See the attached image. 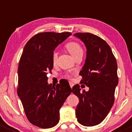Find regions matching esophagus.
<instances>
[{"mask_svg":"<svg viewBox=\"0 0 132 132\" xmlns=\"http://www.w3.org/2000/svg\"><path fill=\"white\" fill-rule=\"evenodd\" d=\"M70 87H71V88H72V87H73V85H73V83H71V82H70Z\"/></svg>","mask_w":132,"mask_h":132,"instance_id":"34e87169","label":"esophagus"}]
</instances>
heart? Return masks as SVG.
Wrapping results in <instances>:
<instances>
[{
    "label": "heart",
    "instance_id": "heart-1",
    "mask_svg": "<svg viewBox=\"0 0 132 132\" xmlns=\"http://www.w3.org/2000/svg\"><path fill=\"white\" fill-rule=\"evenodd\" d=\"M65 47L73 58H76L79 55L83 54V50L82 49V47L79 43L76 42H70L67 43L65 45ZM57 58V52L54 51L52 53V61L54 64L56 62Z\"/></svg>",
    "mask_w": 132,
    "mask_h": 132
}]
</instances>
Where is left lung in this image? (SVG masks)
I'll return each instance as SVG.
<instances>
[{
	"mask_svg": "<svg viewBox=\"0 0 132 132\" xmlns=\"http://www.w3.org/2000/svg\"><path fill=\"white\" fill-rule=\"evenodd\" d=\"M87 47V57L79 75L81 83L89 87L86 92L79 85L72 92L79 99L76 109L77 121L85 126H94L106 117L114 102V91L118 84L117 63L108 43L89 32H78Z\"/></svg>",
	"mask_w": 132,
	"mask_h": 132,
	"instance_id": "1",
	"label": "left lung"
}]
</instances>
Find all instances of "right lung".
Here are the masks:
<instances>
[{"label":"right lung","instance_id":"right-lung-1","mask_svg":"<svg viewBox=\"0 0 132 132\" xmlns=\"http://www.w3.org/2000/svg\"><path fill=\"white\" fill-rule=\"evenodd\" d=\"M71 32H40L26 44L18 66V94L24 113L31 124L41 128H50L59 121V110L72 92L64 80L56 86L47 83L51 73L52 53Z\"/></svg>","mask_w":132,"mask_h":132}]
</instances>
